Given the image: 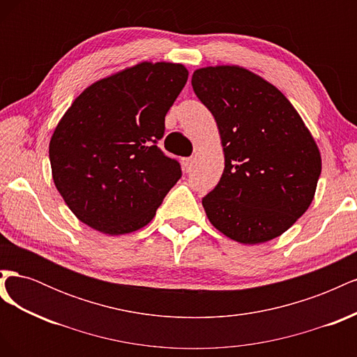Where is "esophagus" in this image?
<instances>
[{"instance_id":"esophagus-1","label":"esophagus","mask_w":357,"mask_h":357,"mask_svg":"<svg viewBox=\"0 0 357 357\" xmlns=\"http://www.w3.org/2000/svg\"><path fill=\"white\" fill-rule=\"evenodd\" d=\"M183 165H185V169L188 172H190L193 169V167H195V159H193V158H186L185 160H183Z\"/></svg>"}]
</instances>
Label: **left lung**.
Masks as SVG:
<instances>
[{"instance_id":"1","label":"left lung","mask_w":357,"mask_h":357,"mask_svg":"<svg viewBox=\"0 0 357 357\" xmlns=\"http://www.w3.org/2000/svg\"><path fill=\"white\" fill-rule=\"evenodd\" d=\"M192 88L214 116L225 152L222 178L202 198L207 218L243 244L282 235L314 198V138L275 86L244 68L197 70Z\"/></svg>"}]
</instances>
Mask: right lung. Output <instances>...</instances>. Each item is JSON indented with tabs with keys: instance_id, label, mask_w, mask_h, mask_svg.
I'll return each mask as SVG.
<instances>
[{
	"instance_id": "right-lung-1",
	"label": "right lung",
	"mask_w": 357,
	"mask_h": 357,
	"mask_svg": "<svg viewBox=\"0 0 357 357\" xmlns=\"http://www.w3.org/2000/svg\"><path fill=\"white\" fill-rule=\"evenodd\" d=\"M180 63L143 62L93 83L52 135L55 186L79 220L109 235L143 228L181 177L158 147L188 82Z\"/></svg>"
}]
</instances>
